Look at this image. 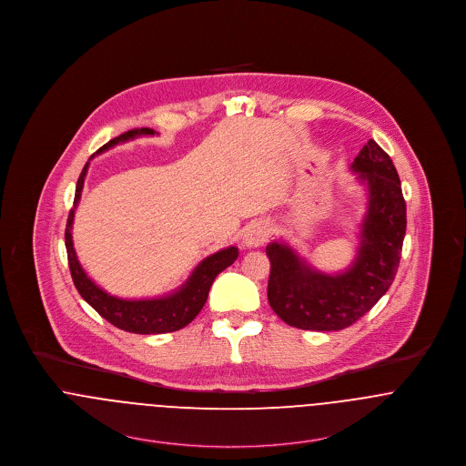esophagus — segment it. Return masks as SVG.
Instances as JSON below:
<instances>
[{
  "instance_id": "1",
  "label": "esophagus",
  "mask_w": 466,
  "mask_h": 466,
  "mask_svg": "<svg viewBox=\"0 0 466 466\" xmlns=\"http://www.w3.org/2000/svg\"><path fill=\"white\" fill-rule=\"evenodd\" d=\"M268 235H270V228L267 222H263V220L254 222L251 226H248L242 233V248H246V249L259 248L268 240Z\"/></svg>"
}]
</instances>
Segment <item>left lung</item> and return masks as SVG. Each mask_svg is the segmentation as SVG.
Instances as JSON below:
<instances>
[{
	"label": "left lung",
	"mask_w": 466,
	"mask_h": 466,
	"mask_svg": "<svg viewBox=\"0 0 466 466\" xmlns=\"http://www.w3.org/2000/svg\"><path fill=\"white\" fill-rule=\"evenodd\" d=\"M350 169L367 185L369 203L352 265L324 274L285 242H270L267 297L274 313L306 331H339L352 326L391 287L406 235V201L391 158L376 140L354 158Z\"/></svg>",
	"instance_id": "8db88e82"
}]
</instances>
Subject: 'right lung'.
Returning <instances> with one entry per match:
<instances>
[{"instance_id":"1","label":"right lung","mask_w":466,"mask_h":466,"mask_svg":"<svg viewBox=\"0 0 466 466\" xmlns=\"http://www.w3.org/2000/svg\"><path fill=\"white\" fill-rule=\"evenodd\" d=\"M140 135H155V129H151V127L129 129L127 133L106 142L103 147H99L97 155L117 146V144L133 140ZM86 169H88V162L85 164L84 170L76 183L75 208L78 207V201L82 198ZM75 208L69 212L67 226H66V249H67V259H69V268H71L75 287L80 292V296L84 297L85 300L105 320H108L110 324H114L116 328L127 331V333L160 335V333L177 331V329L185 328L187 324H190L198 317V313L203 309V306L208 299L213 279L238 258V249L235 246L205 258L196 267V270L187 279V283L170 296L157 297V299H119V297L110 296L103 289H99L85 274V270L76 258V251L73 246V235H71L73 220H75Z\"/></svg>"}]
</instances>
